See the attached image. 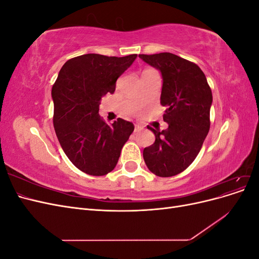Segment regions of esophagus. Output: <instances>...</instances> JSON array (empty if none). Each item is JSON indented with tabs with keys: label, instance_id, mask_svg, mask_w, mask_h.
Returning <instances> with one entry per match:
<instances>
[{
	"label": "esophagus",
	"instance_id": "esophagus-1",
	"mask_svg": "<svg viewBox=\"0 0 259 259\" xmlns=\"http://www.w3.org/2000/svg\"><path fill=\"white\" fill-rule=\"evenodd\" d=\"M144 127L142 126V125H135V132H139V131H142Z\"/></svg>",
	"mask_w": 259,
	"mask_h": 259
}]
</instances>
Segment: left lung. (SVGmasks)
<instances>
[{
  "instance_id": "1",
  "label": "left lung",
  "mask_w": 259,
  "mask_h": 259,
  "mask_svg": "<svg viewBox=\"0 0 259 259\" xmlns=\"http://www.w3.org/2000/svg\"><path fill=\"white\" fill-rule=\"evenodd\" d=\"M162 76L161 105L166 130H153L155 142L144 149V160L156 176L170 177L184 171L197 158L209 131L213 96L205 74L191 61L171 53L139 55Z\"/></svg>"
}]
</instances>
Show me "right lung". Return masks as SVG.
<instances>
[{"label":"right lung","instance_id":"right-lung-1","mask_svg":"<svg viewBox=\"0 0 259 259\" xmlns=\"http://www.w3.org/2000/svg\"><path fill=\"white\" fill-rule=\"evenodd\" d=\"M136 57L85 54L68 60L53 85L55 132L68 159L86 174L110 173L134 131L120 117L108 125L98 111L101 98L114 93L117 77Z\"/></svg>","mask_w":259,"mask_h":259}]
</instances>
